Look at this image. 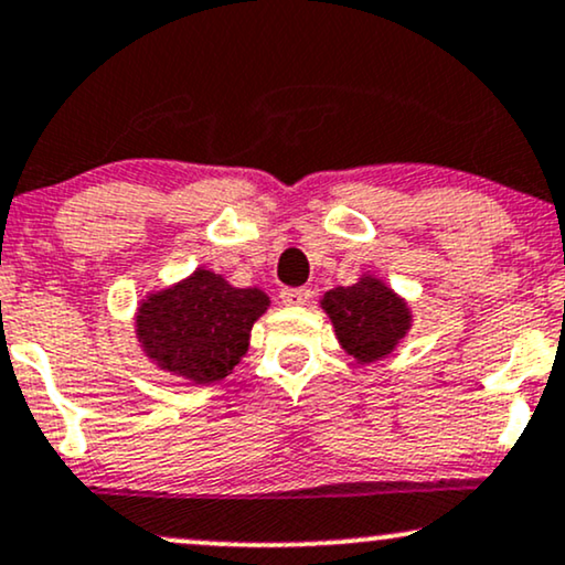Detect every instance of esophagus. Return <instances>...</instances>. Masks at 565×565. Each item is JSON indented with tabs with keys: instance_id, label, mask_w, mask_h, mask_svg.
Wrapping results in <instances>:
<instances>
[{
	"instance_id": "esophagus-1",
	"label": "esophagus",
	"mask_w": 565,
	"mask_h": 565,
	"mask_svg": "<svg viewBox=\"0 0 565 565\" xmlns=\"http://www.w3.org/2000/svg\"><path fill=\"white\" fill-rule=\"evenodd\" d=\"M311 298L309 288H285L280 290V301L285 306H303Z\"/></svg>"
}]
</instances>
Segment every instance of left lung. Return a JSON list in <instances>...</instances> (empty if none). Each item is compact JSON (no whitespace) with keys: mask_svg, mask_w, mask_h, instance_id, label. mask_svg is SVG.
I'll use <instances>...</instances> for the list:
<instances>
[{"mask_svg":"<svg viewBox=\"0 0 565 565\" xmlns=\"http://www.w3.org/2000/svg\"><path fill=\"white\" fill-rule=\"evenodd\" d=\"M322 306L335 324L340 345L364 364L387 356L411 322L406 303L374 277L330 290Z\"/></svg>","mask_w":565,"mask_h":565,"instance_id":"8db88e82","label":"left lung"}]
</instances>
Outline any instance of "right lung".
I'll return each instance as SVG.
<instances>
[{"mask_svg": "<svg viewBox=\"0 0 565 565\" xmlns=\"http://www.w3.org/2000/svg\"><path fill=\"white\" fill-rule=\"evenodd\" d=\"M267 306L262 290L233 288L214 271L199 269L141 306L138 340L167 372L209 385L243 359L250 327Z\"/></svg>", "mask_w": 565, "mask_h": 565, "instance_id": "add662e5", "label": "right lung"}]
</instances>
